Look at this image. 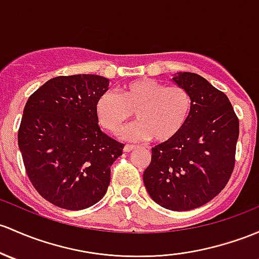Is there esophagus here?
<instances>
[{"instance_id": "1", "label": "esophagus", "mask_w": 259, "mask_h": 259, "mask_svg": "<svg viewBox=\"0 0 259 259\" xmlns=\"http://www.w3.org/2000/svg\"><path fill=\"white\" fill-rule=\"evenodd\" d=\"M135 148H137V146H135V145H129V144H126V145L124 146V151L125 152H130V151L134 150Z\"/></svg>"}]
</instances>
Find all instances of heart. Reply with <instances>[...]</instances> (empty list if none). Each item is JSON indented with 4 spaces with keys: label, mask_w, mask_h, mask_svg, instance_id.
I'll use <instances>...</instances> for the list:
<instances>
[{
    "label": "heart",
    "mask_w": 259,
    "mask_h": 259,
    "mask_svg": "<svg viewBox=\"0 0 259 259\" xmlns=\"http://www.w3.org/2000/svg\"><path fill=\"white\" fill-rule=\"evenodd\" d=\"M134 111L138 121L127 126L122 137L165 143L178 137L189 121L192 97L180 85L167 87L156 79L141 78L122 84L119 95L104 92L95 103L98 120L110 133L119 132Z\"/></svg>",
    "instance_id": "b5f03b06"
}]
</instances>
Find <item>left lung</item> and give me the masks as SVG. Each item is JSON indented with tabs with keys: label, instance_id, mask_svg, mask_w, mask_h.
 Returning <instances> with one entry per match:
<instances>
[{
	"label": "left lung",
	"instance_id": "obj_1",
	"mask_svg": "<svg viewBox=\"0 0 259 259\" xmlns=\"http://www.w3.org/2000/svg\"><path fill=\"white\" fill-rule=\"evenodd\" d=\"M192 111L172 140L151 149L144 185L157 205L172 211L200 207L225 189L236 164L239 121L227 95L195 73H179Z\"/></svg>",
	"mask_w": 259,
	"mask_h": 259
}]
</instances>
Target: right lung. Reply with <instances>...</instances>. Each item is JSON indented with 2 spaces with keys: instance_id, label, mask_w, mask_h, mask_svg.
I'll return each instance as SVG.
<instances>
[{
  "instance_id": "obj_1",
  "label": "right lung",
  "mask_w": 259,
  "mask_h": 259,
  "mask_svg": "<svg viewBox=\"0 0 259 259\" xmlns=\"http://www.w3.org/2000/svg\"><path fill=\"white\" fill-rule=\"evenodd\" d=\"M107 78L61 75L38 88L26 103L18 146L37 192L65 209L91 207L104 197L110 166L124 144L98 125L95 103L108 91Z\"/></svg>"
}]
</instances>
